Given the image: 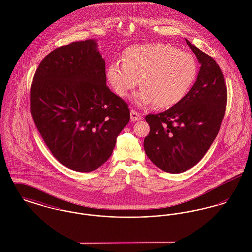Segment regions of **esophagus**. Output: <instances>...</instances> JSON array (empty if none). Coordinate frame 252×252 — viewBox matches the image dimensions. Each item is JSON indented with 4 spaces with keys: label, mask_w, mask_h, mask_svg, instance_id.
I'll return each instance as SVG.
<instances>
[{
    "label": "esophagus",
    "mask_w": 252,
    "mask_h": 252,
    "mask_svg": "<svg viewBox=\"0 0 252 252\" xmlns=\"http://www.w3.org/2000/svg\"><path fill=\"white\" fill-rule=\"evenodd\" d=\"M141 119H142V116L138 112H136L135 110L132 109L130 111V120H131V122H136V121L141 120Z\"/></svg>",
    "instance_id": "obj_1"
}]
</instances>
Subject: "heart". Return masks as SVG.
I'll list each match as a JSON object with an SVG mask.
<instances>
[{
	"instance_id": "obj_1",
	"label": "heart",
	"mask_w": 252,
	"mask_h": 252,
	"mask_svg": "<svg viewBox=\"0 0 252 252\" xmlns=\"http://www.w3.org/2000/svg\"><path fill=\"white\" fill-rule=\"evenodd\" d=\"M125 62H113L107 68V80L116 94L126 97L139 83L132 97L139 108L155 105L169 108L186 96L197 74L192 55L170 44L134 45L126 50Z\"/></svg>"
}]
</instances>
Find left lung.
Returning <instances> with one entry per match:
<instances>
[{"instance_id": "8db88e82", "label": "left lung", "mask_w": 252, "mask_h": 252, "mask_svg": "<svg viewBox=\"0 0 252 252\" xmlns=\"http://www.w3.org/2000/svg\"><path fill=\"white\" fill-rule=\"evenodd\" d=\"M185 40L200 63L194 84L178 105L145 117L150 126L145 154L171 174L185 172L203 158L218 134L227 105L224 75L216 60Z\"/></svg>"}]
</instances>
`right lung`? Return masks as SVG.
Masks as SVG:
<instances>
[{
  "label": "right lung",
  "instance_id": "add662e5",
  "mask_svg": "<svg viewBox=\"0 0 252 252\" xmlns=\"http://www.w3.org/2000/svg\"><path fill=\"white\" fill-rule=\"evenodd\" d=\"M31 114L53 156L76 172H92L111 156L130 118L126 103L107 86L96 39L54 50L36 69Z\"/></svg>",
  "mask_w": 252,
  "mask_h": 252
}]
</instances>
